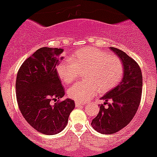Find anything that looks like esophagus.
<instances>
[{"label": "esophagus", "instance_id": "esophagus-1", "mask_svg": "<svg viewBox=\"0 0 157 157\" xmlns=\"http://www.w3.org/2000/svg\"><path fill=\"white\" fill-rule=\"evenodd\" d=\"M75 105H76V107H79V106H81V105H85V103L83 102H80V101H75Z\"/></svg>", "mask_w": 157, "mask_h": 157}]
</instances>
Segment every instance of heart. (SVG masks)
<instances>
[{"label":"heart","mask_w":157,"mask_h":157,"mask_svg":"<svg viewBox=\"0 0 157 157\" xmlns=\"http://www.w3.org/2000/svg\"><path fill=\"white\" fill-rule=\"evenodd\" d=\"M61 81L68 85L75 81L79 72L85 71L83 78L67 90V96L76 101H86L98 92L109 91L121 81L123 63L118 57L104 51L89 47L74 52L71 59L62 61L57 65Z\"/></svg>","instance_id":"heart-1"}]
</instances>
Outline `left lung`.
<instances>
[{
  "label": "left lung",
  "instance_id": "obj_1",
  "mask_svg": "<svg viewBox=\"0 0 157 157\" xmlns=\"http://www.w3.org/2000/svg\"><path fill=\"white\" fill-rule=\"evenodd\" d=\"M120 58L123 65V80L101 98L105 102L91 125L101 134H114L124 128L138 110L142 95L143 77L140 67L133 59L115 48H110ZM111 101L109 103V101ZM108 104L107 108L105 105Z\"/></svg>",
  "mask_w": 157,
  "mask_h": 157
}]
</instances>
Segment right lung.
Instances as JSON below:
<instances>
[{
    "label": "right lung",
    "instance_id": "right-lung-1",
    "mask_svg": "<svg viewBox=\"0 0 157 157\" xmlns=\"http://www.w3.org/2000/svg\"><path fill=\"white\" fill-rule=\"evenodd\" d=\"M63 52L61 48H39L24 61L17 74L16 97L20 111L33 128L44 135L63 131L75 107L73 100L59 101L65 94L56 68ZM52 100L58 101L52 105Z\"/></svg>",
    "mask_w": 157,
    "mask_h": 157
}]
</instances>
